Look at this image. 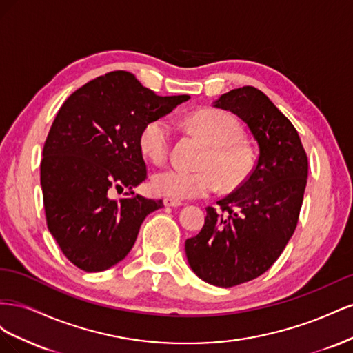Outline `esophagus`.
Listing matches in <instances>:
<instances>
[{
  "instance_id": "34e87169",
  "label": "esophagus",
  "mask_w": 353,
  "mask_h": 353,
  "mask_svg": "<svg viewBox=\"0 0 353 353\" xmlns=\"http://www.w3.org/2000/svg\"><path fill=\"white\" fill-rule=\"evenodd\" d=\"M163 205H165L166 208H178V206L183 205V201H179V200H175V199H169V197H166V199H163Z\"/></svg>"
}]
</instances>
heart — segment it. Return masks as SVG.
<instances>
[{
	"label": "heart",
	"instance_id": "heart-1",
	"mask_svg": "<svg viewBox=\"0 0 353 353\" xmlns=\"http://www.w3.org/2000/svg\"><path fill=\"white\" fill-rule=\"evenodd\" d=\"M187 125L209 147L200 170L188 172L166 168L153 175L154 191L169 199H199L213 193L219 185L234 190L241 185L253 169V156L240 143L243 132L236 117L219 110H200L188 117ZM172 143V125L166 117L148 122L140 134L143 153L154 163L166 160Z\"/></svg>",
	"mask_w": 353,
	"mask_h": 353
}]
</instances>
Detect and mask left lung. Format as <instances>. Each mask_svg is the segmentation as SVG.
I'll list each match as a JSON object with an SVG mask.
<instances>
[{"label": "left lung", "instance_id": "obj_1", "mask_svg": "<svg viewBox=\"0 0 353 353\" xmlns=\"http://www.w3.org/2000/svg\"><path fill=\"white\" fill-rule=\"evenodd\" d=\"M248 125L259 147L249 178L208 206L205 225L185 241L193 272L212 285L232 287L258 279L280 258L302 208L307 157L292 122L254 87L231 90L213 101Z\"/></svg>", "mask_w": 353, "mask_h": 353}]
</instances>
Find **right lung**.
I'll list each match as a JSON object with an SVG mask.
<instances>
[{
  "mask_svg": "<svg viewBox=\"0 0 353 353\" xmlns=\"http://www.w3.org/2000/svg\"><path fill=\"white\" fill-rule=\"evenodd\" d=\"M188 99L160 97L117 70L63 103L42 150L41 187L51 236L82 271H105L125 259L145 216L163 206L132 190L147 176L140 134ZM123 186L130 193L112 199Z\"/></svg>",
  "mask_w": 353,
  "mask_h": 353,
  "instance_id": "add662e5",
  "label": "right lung"
}]
</instances>
